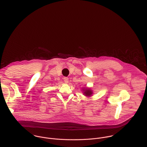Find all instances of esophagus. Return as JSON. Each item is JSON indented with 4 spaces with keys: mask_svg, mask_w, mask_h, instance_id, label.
Segmentation results:
<instances>
[{
    "mask_svg": "<svg viewBox=\"0 0 147 147\" xmlns=\"http://www.w3.org/2000/svg\"><path fill=\"white\" fill-rule=\"evenodd\" d=\"M63 80H64V82L65 83H68V81H69V78L66 77H63Z\"/></svg>",
    "mask_w": 147,
    "mask_h": 147,
    "instance_id": "esophagus-1",
    "label": "esophagus"
}]
</instances>
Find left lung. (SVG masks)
<instances>
[{"instance_id": "obj_1", "label": "left lung", "mask_w": 147, "mask_h": 147, "mask_svg": "<svg viewBox=\"0 0 147 147\" xmlns=\"http://www.w3.org/2000/svg\"><path fill=\"white\" fill-rule=\"evenodd\" d=\"M84 94L85 96H89L92 94V92L90 89H85V90H84Z\"/></svg>"}]
</instances>
